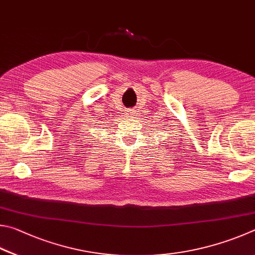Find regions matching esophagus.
I'll return each instance as SVG.
<instances>
[{
  "instance_id": "1",
  "label": "esophagus",
  "mask_w": 255,
  "mask_h": 255,
  "mask_svg": "<svg viewBox=\"0 0 255 255\" xmlns=\"http://www.w3.org/2000/svg\"><path fill=\"white\" fill-rule=\"evenodd\" d=\"M127 115H128V118H134V115H135V112L134 111H128V113H127Z\"/></svg>"
}]
</instances>
